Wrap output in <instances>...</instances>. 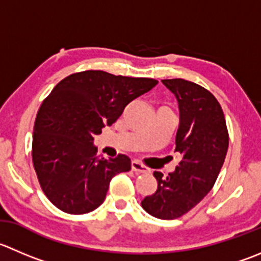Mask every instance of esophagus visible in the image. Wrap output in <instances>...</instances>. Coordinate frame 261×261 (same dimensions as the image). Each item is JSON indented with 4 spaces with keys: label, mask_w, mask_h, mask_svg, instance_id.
Returning <instances> with one entry per match:
<instances>
[{
    "label": "esophagus",
    "mask_w": 261,
    "mask_h": 261,
    "mask_svg": "<svg viewBox=\"0 0 261 261\" xmlns=\"http://www.w3.org/2000/svg\"><path fill=\"white\" fill-rule=\"evenodd\" d=\"M131 169H133V171L135 172V173H138V174L146 173V172H148V168H146V167H144L143 164L139 163L138 161L131 162Z\"/></svg>",
    "instance_id": "34e87169"
}]
</instances>
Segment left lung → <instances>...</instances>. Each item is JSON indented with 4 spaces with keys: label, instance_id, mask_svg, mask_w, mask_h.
Instances as JSON below:
<instances>
[{
    "label": "left lung",
    "instance_id": "1",
    "mask_svg": "<svg viewBox=\"0 0 261 261\" xmlns=\"http://www.w3.org/2000/svg\"><path fill=\"white\" fill-rule=\"evenodd\" d=\"M178 102L176 149L181 162L164 177L154 172L158 189L141 206L159 219H176L205 198L216 184L228 150V130L221 105L205 88L184 79L162 80Z\"/></svg>",
    "mask_w": 261,
    "mask_h": 261
}]
</instances>
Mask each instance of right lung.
Wrapping results in <instances>:
<instances>
[{
	"label": "right lung",
	"instance_id": "add662e5",
	"mask_svg": "<svg viewBox=\"0 0 261 261\" xmlns=\"http://www.w3.org/2000/svg\"><path fill=\"white\" fill-rule=\"evenodd\" d=\"M156 84L149 77L88 70L53 88L37 113L32 148L38 181L53 205L65 213L85 214L105 201L112 177L130 171L131 161L125 154L98 156L94 136Z\"/></svg>",
	"mask_w": 261,
	"mask_h": 261
}]
</instances>
